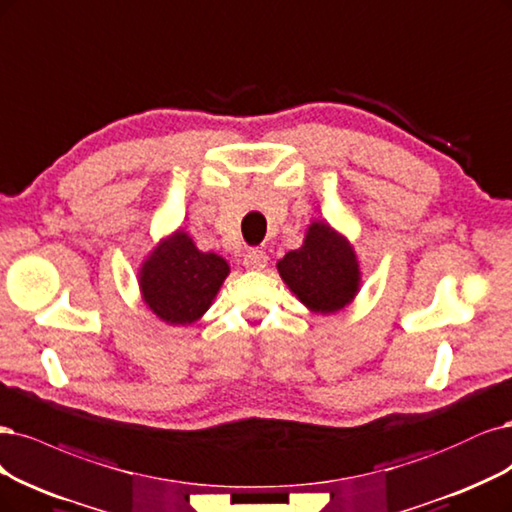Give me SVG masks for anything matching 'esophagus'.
Returning <instances> with one entry per match:
<instances>
[{
	"instance_id": "obj_1",
	"label": "esophagus",
	"mask_w": 512,
	"mask_h": 512,
	"mask_svg": "<svg viewBox=\"0 0 512 512\" xmlns=\"http://www.w3.org/2000/svg\"><path fill=\"white\" fill-rule=\"evenodd\" d=\"M267 260H269V256L262 248H250L243 256L245 269H252V271H260V269L267 267Z\"/></svg>"
}]
</instances>
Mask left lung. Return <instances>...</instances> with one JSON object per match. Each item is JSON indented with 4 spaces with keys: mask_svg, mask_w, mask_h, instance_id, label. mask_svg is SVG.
<instances>
[{
    "mask_svg": "<svg viewBox=\"0 0 512 512\" xmlns=\"http://www.w3.org/2000/svg\"><path fill=\"white\" fill-rule=\"evenodd\" d=\"M290 290L317 313L343 309L358 292L360 271L354 250L324 222H313L305 245L277 262Z\"/></svg>",
    "mask_w": 512,
    "mask_h": 512,
    "instance_id": "left-lung-1",
    "label": "left lung"
}]
</instances>
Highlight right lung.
<instances>
[{"mask_svg":"<svg viewBox=\"0 0 512 512\" xmlns=\"http://www.w3.org/2000/svg\"><path fill=\"white\" fill-rule=\"evenodd\" d=\"M228 275V264L216 254L195 248L178 231L163 241L142 267V292L148 307L169 324H192L209 309Z\"/></svg>","mask_w":512,"mask_h":512,"instance_id":"1","label":"right lung"}]
</instances>
